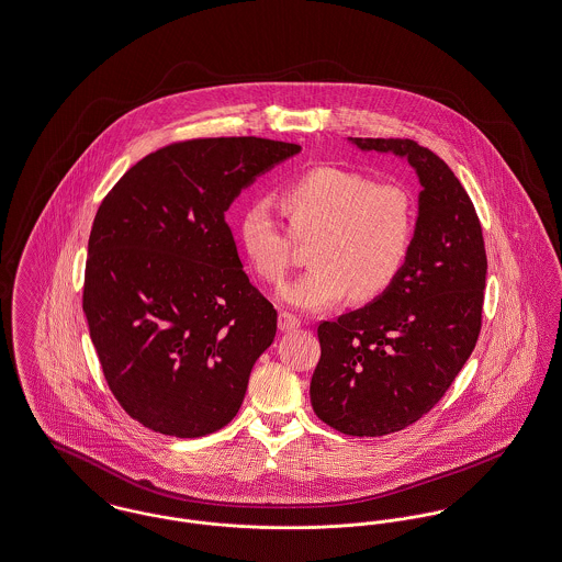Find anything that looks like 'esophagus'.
I'll list each match as a JSON object with an SVG mask.
<instances>
[{
  "label": "esophagus",
  "instance_id": "obj_1",
  "mask_svg": "<svg viewBox=\"0 0 562 562\" xmlns=\"http://www.w3.org/2000/svg\"><path fill=\"white\" fill-rule=\"evenodd\" d=\"M278 327L280 330H295L301 327V321H299L297 316H293V314H289V312H280V316H278Z\"/></svg>",
  "mask_w": 562,
  "mask_h": 562
}]
</instances>
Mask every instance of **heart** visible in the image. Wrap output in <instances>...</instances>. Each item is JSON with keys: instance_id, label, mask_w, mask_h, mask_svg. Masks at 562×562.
Instances as JSON below:
<instances>
[{"instance_id": "b5f03b06", "label": "heart", "mask_w": 562, "mask_h": 562, "mask_svg": "<svg viewBox=\"0 0 562 562\" xmlns=\"http://www.w3.org/2000/svg\"><path fill=\"white\" fill-rule=\"evenodd\" d=\"M280 205L291 235L312 239V269L278 293L297 310L330 307L350 293L359 301L375 299L393 286L409 259L416 205L401 184L371 182L341 167H314L280 191ZM237 233L252 269L267 282H280L291 267V235L269 203L246 205Z\"/></svg>"}]
</instances>
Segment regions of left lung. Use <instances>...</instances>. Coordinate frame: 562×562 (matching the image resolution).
I'll return each instance as SVG.
<instances>
[{"label": "left lung", "instance_id": "left-lung-1", "mask_svg": "<svg viewBox=\"0 0 562 562\" xmlns=\"http://www.w3.org/2000/svg\"><path fill=\"white\" fill-rule=\"evenodd\" d=\"M348 142L405 159L423 187L414 246L393 286L318 327L316 416L346 435L380 437L420 420L471 357L488 263L475 207L435 153L414 139Z\"/></svg>", "mask_w": 562, "mask_h": 562}]
</instances>
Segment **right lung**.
Returning a JSON list of instances; mask_svg holds the SVG:
<instances>
[{
    "label": "right lung",
    "instance_id": "add662e5",
    "mask_svg": "<svg viewBox=\"0 0 562 562\" xmlns=\"http://www.w3.org/2000/svg\"><path fill=\"white\" fill-rule=\"evenodd\" d=\"M299 150L263 137L178 142L101 201L82 310L112 395L146 429L193 439L235 418L278 314L250 284L225 212Z\"/></svg>",
    "mask_w": 562,
    "mask_h": 562
}]
</instances>
